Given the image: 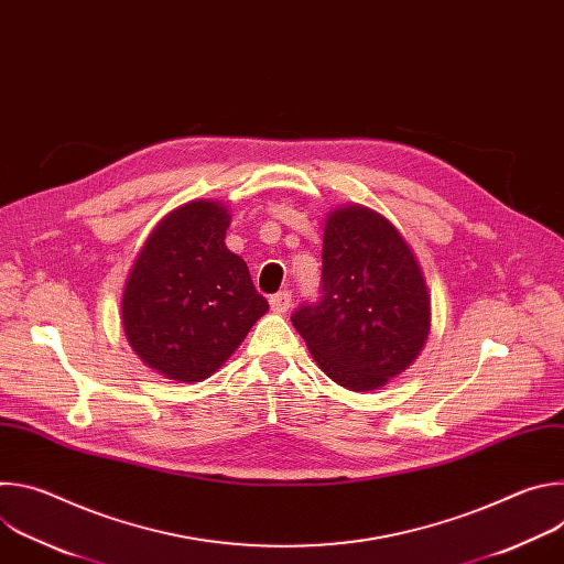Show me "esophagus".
I'll list each match as a JSON object with an SVG mask.
<instances>
[{
  "instance_id": "34e87169",
  "label": "esophagus",
  "mask_w": 564,
  "mask_h": 564,
  "mask_svg": "<svg viewBox=\"0 0 564 564\" xmlns=\"http://www.w3.org/2000/svg\"><path fill=\"white\" fill-rule=\"evenodd\" d=\"M290 305H292V294L285 292V290H283V292H276L274 296H270V307H272V312H276V314L288 312Z\"/></svg>"
}]
</instances>
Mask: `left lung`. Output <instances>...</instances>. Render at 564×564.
<instances>
[{"label":"left lung","mask_w":564,"mask_h":564,"mask_svg":"<svg viewBox=\"0 0 564 564\" xmlns=\"http://www.w3.org/2000/svg\"><path fill=\"white\" fill-rule=\"evenodd\" d=\"M324 296L292 326L316 366L339 386L368 392L404 372L431 335V294L406 238L381 214L344 205L324 227Z\"/></svg>","instance_id":"left-lung-1"}]
</instances>
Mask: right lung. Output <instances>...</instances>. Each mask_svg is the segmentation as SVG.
<instances>
[{
  "instance_id": "add662e5",
  "label": "right lung",
  "mask_w": 564,
  "mask_h": 564,
  "mask_svg": "<svg viewBox=\"0 0 564 564\" xmlns=\"http://www.w3.org/2000/svg\"><path fill=\"white\" fill-rule=\"evenodd\" d=\"M229 209L192 200L147 236L122 292V328L144 366L181 383L214 375L270 310L229 252Z\"/></svg>"
}]
</instances>
